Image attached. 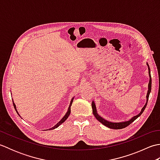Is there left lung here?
I'll return each instance as SVG.
<instances>
[{"label":"left lung","mask_w":160,"mask_h":160,"mask_svg":"<svg viewBox=\"0 0 160 160\" xmlns=\"http://www.w3.org/2000/svg\"><path fill=\"white\" fill-rule=\"evenodd\" d=\"M147 65L148 66V74H149V82H148V91H147V102H146L145 105L143 107V108H142L141 111L140 112V113L135 115L132 118H131L130 120H127V121H124V122H110L108 121L107 120H105L102 117H101L100 115H98V112H97V109H96V103L95 102L93 101L92 104H91V107H92V109H93V113L94 115V116L96 117V118L97 120L99 121L100 122H101L102 124L103 125L106 126L107 127L110 128L112 129H122L124 128L125 127H128L129 124H131L132 122L134 120H136V119L140 117V115H142V113H143V111H144L147 105V102H148V97H149V94H150L151 91V70H150V67H149L148 64L147 62Z\"/></svg>","instance_id":"left-lung-1"}]
</instances>
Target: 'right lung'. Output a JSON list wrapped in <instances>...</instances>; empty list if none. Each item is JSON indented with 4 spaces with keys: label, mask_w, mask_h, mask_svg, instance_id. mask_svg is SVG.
Instances as JSON below:
<instances>
[{
    "label": "right lung",
    "mask_w": 160,
    "mask_h": 160,
    "mask_svg": "<svg viewBox=\"0 0 160 160\" xmlns=\"http://www.w3.org/2000/svg\"><path fill=\"white\" fill-rule=\"evenodd\" d=\"M73 99H74V97L72 98V99H71V102H70L69 108H68V110H67V113H65V115H64V117H63L62 119H61V120H60L58 122V123H57L55 126H53V127L52 128H49V129H47V130H53V129H54V128H56L57 127H58L60 124H62L63 123V122L67 120V119L68 118V117H69V115L70 113H71V104H72ZM13 107H14V108H15L16 111L17 112V113H18V114L19 115V113H18V111H17L16 104H15L14 102H13ZM19 116H20V115H19Z\"/></svg>",
    "instance_id": "obj_1"
}]
</instances>
